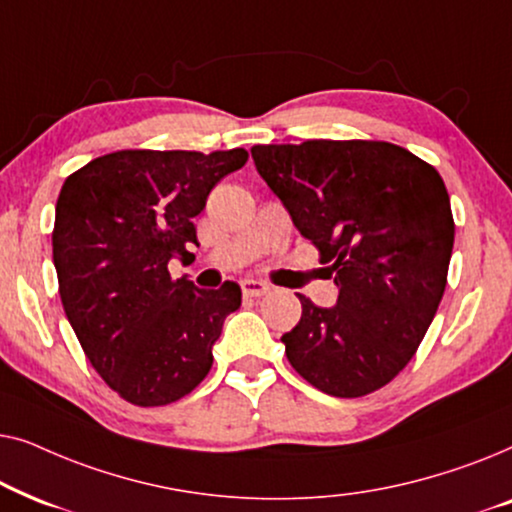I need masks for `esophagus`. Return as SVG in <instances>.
Returning <instances> with one entry per match:
<instances>
[{
    "label": "esophagus",
    "mask_w": 512,
    "mask_h": 512,
    "mask_svg": "<svg viewBox=\"0 0 512 512\" xmlns=\"http://www.w3.org/2000/svg\"><path fill=\"white\" fill-rule=\"evenodd\" d=\"M240 286H242V293L247 298H258V296H265V293H268V284L258 282V279H251V277L242 279Z\"/></svg>",
    "instance_id": "34e87169"
}]
</instances>
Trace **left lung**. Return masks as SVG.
I'll use <instances>...</instances> for the list:
<instances>
[{
    "label": "left lung",
    "instance_id": "left-lung-1",
    "mask_svg": "<svg viewBox=\"0 0 512 512\" xmlns=\"http://www.w3.org/2000/svg\"><path fill=\"white\" fill-rule=\"evenodd\" d=\"M251 158L340 289L333 307L298 293L286 359L328 396L384 387L417 352L447 284L454 221L443 179L415 153L363 139L258 144Z\"/></svg>",
    "mask_w": 512,
    "mask_h": 512
}]
</instances>
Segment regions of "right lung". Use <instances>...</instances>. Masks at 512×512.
Segmentation results:
<instances>
[{"instance_id": "right-lung-1", "label": "right lung", "mask_w": 512, "mask_h": 512, "mask_svg": "<svg viewBox=\"0 0 512 512\" xmlns=\"http://www.w3.org/2000/svg\"><path fill=\"white\" fill-rule=\"evenodd\" d=\"M247 158L244 149H130L90 160L62 184L53 228L62 307L88 361L132 405L179 401L212 368L240 286L198 289L167 265L193 258V216Z\"/></svg>"}]
</instances>
